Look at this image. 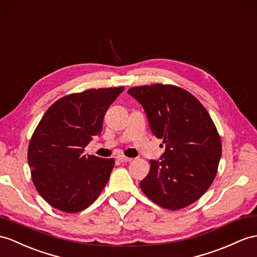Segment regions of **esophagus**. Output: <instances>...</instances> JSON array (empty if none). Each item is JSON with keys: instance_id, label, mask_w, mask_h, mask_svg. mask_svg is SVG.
I'll return each mask as SVG.
<instances>
[{"instance_id": "esophagus-1", "label": "esophagus", "mask_w": 257, "mask_h": 257, "mask_svg": "<svg viewBox=\"0 0 257 257\" xmlns=\"http://www.w3.org/2000/svg\"><path fill=\"white\" fill-rule=\"evenodd\" d=\"M116 159H117L118 161H121V162H128V161H132V158L126 157V156H123V155H118L117 157H116Z\"/></svg>"}]
</instances>
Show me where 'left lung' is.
<instances>
[{"mask_svg": "<svg viewBox=\"0 0 257 257\" xmlns=\"http://www.w3.org/2000/svg\"><path fill=\"white\" fill-rule=\"evenodd\" d=\"M127 92L142 104L153 134L166 146L159 161L150 160L142 191L170 210L196 202L211 185L221 157V140L208 111L178 86L146 85Z\"/></svg>", "mask_w": 257, "mask_h": 257, "instance_id": "1", "label": "left lung"}]
</instances>
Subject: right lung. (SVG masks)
I'll return each mask as SVG.
<instances>
[{"label": "right lung", "instance_id": "1", "mask_svg": "<svg viewBox=\"0 0 257 257\" xmlns=\"http://www.w3.org/2000/svg\"><path fill=\"white\" fill-rule=\"evenodd\" d=\"M124 87L87 89L62 97L50 107L28 146V165L37 191L64 212L84 210L108 183L114 159L84 155L100 135L105 112Z\"/></svg>", "mask_w": 257, "mask_h": 257}]
</instances>
